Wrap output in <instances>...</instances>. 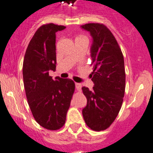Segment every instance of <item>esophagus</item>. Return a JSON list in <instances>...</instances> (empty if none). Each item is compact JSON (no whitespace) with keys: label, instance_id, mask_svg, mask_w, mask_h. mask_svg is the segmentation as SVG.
<instances>
[{"label":"esophagus","instance_id":"obj_1","mask_svg":"<svg viewBox=\"0 0 153 153\" xmlns=\"http://www.w3.org/2000/svg\"><path fill=\"white\" fill-rule=\"evenodd\" d=\"M81 87H82V85H81L80 83H75V87H76L77 90H78V91H81Z\"/></svg>","mask_w":153,"mask_h":153}]
</instances>
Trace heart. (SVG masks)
<instances>
[{"mask_svg": "<svg viewBox=\"0 0 153 153\" xmlns=\"http://www.w3.org/2000/svg\"><path fill=\"white\" fill-rule=\"evenodd\" d=\"M82 38H86V37L84 36H78L75 37V40H77V39H82Z\"/></svg>", "mask_w": 153, "mask_h": 153, "instance_id": "b5f03b06", "label": "heart"}]
</instances>
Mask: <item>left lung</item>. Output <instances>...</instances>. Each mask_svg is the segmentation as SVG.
Returning a JSON list of instances; mask_svg holds the SVG:
<instances>
[{
	"instance_id": "obj_1",
	"label": "left lung",
	"mask_w": 153,
	"mask_h": 153,
	"mask_svg": "<svg viewBox=\"0 0 153 153\" xmlns=\"http://www.w3.org/2000/svg\"><path fill=\"white\" fill-rule=\"evenodd\" d=\"M81 27L93 38L90 48L93 72V90L83 87L87 99L82 110L88 127L94 131L108 128L120 112L126 87L124 59L120 48L110 30L102 24L90 23Z\"/></svg>"
}]
</instances>
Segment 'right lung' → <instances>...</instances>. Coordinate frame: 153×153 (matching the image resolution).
<instances>
[{
	"label": "right lung",
	"mask_w": 153,
	"mask_h": 153,
	"mask_svg": "<svg viewBox=\"0 0 153 153\" xmlns=\"http://www.w3.org/2000/svg\"><path fill=\"white\" fill-rule=\"evenodd\" d=\"M66 27L48 24L36 31L28 44L23 62L25 93L34 119L43 128L57 130L66 122L75 91L69 78L49 75L56 69V33Z\"/></svg>",
	"instance_id": "right-lung-1"
}]
</instances>
